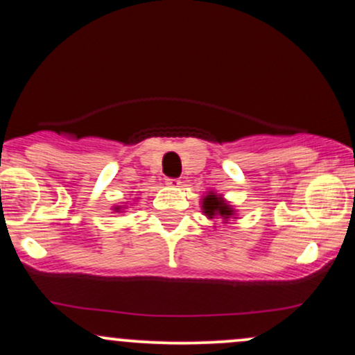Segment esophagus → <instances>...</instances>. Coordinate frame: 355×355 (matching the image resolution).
Returning <instances> with one entry per match:
<instances>
[{
    "mask_svg": "<svg viewBox=\"0 0 355 355\" xmlns=\"http://www.w3.org/2000/svg\"><path fill=\"white\" fill-rule=\"evenodd\" d=\"M166 185L173 187V189H177V187L182 185V182L178 180V178H168V180H166Z\"/></svg>",
    "mask_w": 355,
    "mask_h": 355,
    "instance_id": "1",
    "label": "esophagus"
}]
</instances>
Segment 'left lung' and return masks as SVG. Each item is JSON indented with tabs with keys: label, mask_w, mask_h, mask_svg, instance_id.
Masks as SVG:
<instances>
[{
	"label": "left lung",
	"mask_w": 355,
	"mask_h": 355,
	"mask_svg": "<svg viewBox=\"0 0 355 355\" xmlns=\"http://www.w3.org/2000/svg\"><path fill=\"white\" fill-rule=\"evenodd\" d=\"M202 211L207 218H222L223 222L234 217L235 210L222 195H217L215 191H209L205 197L202 198Z\"/></svg>",
	"instance_id": "left-lung-1"
}]
</instances>
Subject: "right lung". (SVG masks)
I'll return each mask as SVG.
<instances>
[{
	"instance_id": "right-lung-1",
	"label": "right lung",
	"mask_w": 355,
	"mask_h": 355,
	"mask_svg": "<svg viewBox=\"0 0 355 355\" xmlns=\"http://www.w3.org/2000/svg\"><path fill=\"white\" fill-rule=\"evenodd\" d=\"M121 209H123V207L118 205V207H115V211H121Z\"/></svg>"
}]
</instances>
